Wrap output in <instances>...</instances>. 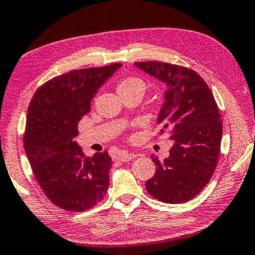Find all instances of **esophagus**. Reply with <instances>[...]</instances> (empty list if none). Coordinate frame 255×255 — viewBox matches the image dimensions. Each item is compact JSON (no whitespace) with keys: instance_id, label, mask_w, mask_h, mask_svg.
<instances>
[{"instance_id":"obj_1","label":"esophagus","mask_w":255,"mask_h":255,"mask_svg":"<svg viewBox=\"0 0 255 255\" xmlns=\"http://www.w3.org/2000/svg\"><path fill=\"white\" fill-rule=\"evenodd\" d=\"M137 155L135 154H131V153H128V152H120L118 154V159L120 161H123V162H127V161H130L132 159H135Z\"/></svg>"}]
</instances>
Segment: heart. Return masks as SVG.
Instances as JSON below:
<instances>
[{"mask_svg": "<svg viewBox=\"0 0 255 255\" xmlns=\"http://www.w3.org/2000/svg\"><path fill=\"white\" fill-rule=\"evenodd\" d=\"M118 92L119 94L129 92H140L143 93L146 90V83L138 77H126L118 84Z\"/></svg>", "mask_w": 255, "mask_h": 255, "instance_id": "obj_1", "label": "heart"}]
</instances>
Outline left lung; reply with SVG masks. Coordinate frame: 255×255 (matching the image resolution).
Returning <instances> with one entry per match:
<instances>
[{"mask_svg":"<svg viewBox=\"0 0 255 255\" xmlns=\"http://www.w3.org/2000/svg\"><path fill=\"white\" fill-rule=\"evenodd\" d=\"M135 66L167 85L157 124L162 126L160 134L168 130L173 142L162 162L151 155L156 170L145 186L156 200L184 203L205 187L216 170L222 137L219 109L196 71L159 61Z\"/></svg>","mask_w":255,"mask_h":255,"instance_id":"left-lung-1","label":"left lung"}]
</instances>
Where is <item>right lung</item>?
Masks as SVG:
<instances>
[{"label": "right lung", "mask_w": 255, "mask_h": 255, "mask_svg": "<svg viewBox=\"0 0 255 255\" xmlns=\"http://www.w3.org/2000/svg\"><path fill=\"white\" fill-rule=\"evenodd\" d=\"M120 63L71 70L40 86L28 107L23 147L31 170L56 207L79 212L95 207L110 185L107 151L85 156L74 138L91 101Z\"/></svg>", "instance_id": "right-lung-1"}]
</instances>
